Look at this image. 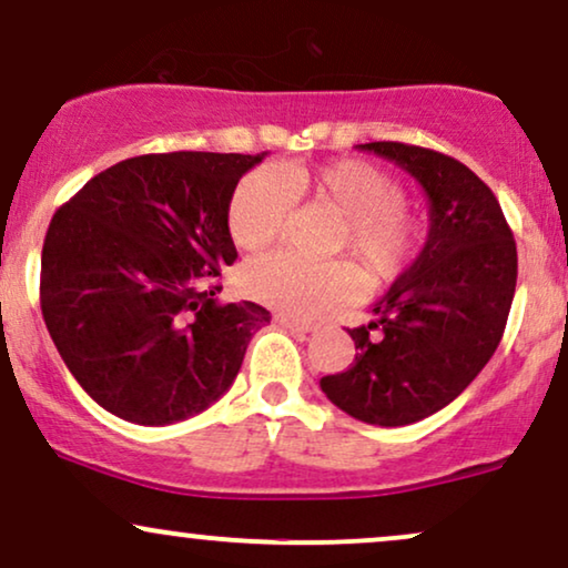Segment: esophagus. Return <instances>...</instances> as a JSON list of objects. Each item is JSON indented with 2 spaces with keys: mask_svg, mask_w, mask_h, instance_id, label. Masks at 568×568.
Instances as JSON below:
<instances>
[{
  "mask_svg": "<svg viewBox=\"0 0 568 568\" xmlns=\"http://www.w3.org/2000/svg\"><path fill=\"white\" fill-rule=\"evenodd\" d=\"M276 324L284 326V329H290V332H297V335H308V332L316 329L313 324L297 322V318H290V316H276Z\"/></svg>",
  "mask_w": 568,
  "mask_h": 568,
  "instance_id": "obj_1",
  "label": "esophagus"
}]
</instances>
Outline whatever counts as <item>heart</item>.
Returning a JSON list of instances; mask_svg holds the SVG:
<instances>
[{
  "label": "heart",
  "instance_id": "b5f03b06",
  "mask_svg": "<svg viewBox=\"0 0 568 568\" xmlns=\"http://www.w3.org/2000/svg\"><path fill=\"white\" fill-rule=\"evenodd\" d=\"M295 199H313L343 215L337 250H351L372 284L396 278L415 255L419 223L404 204V185L364 159H337L318 166L284 164L252 170L229 202V231L242 250H263L282 236ZM348 260L308 263L290 252L255 257L242 273L244 292L292 318H311L358 290Z\"/></svg>",
  "mask_w": 568,
  "mask_h": 568
}]
</instances>
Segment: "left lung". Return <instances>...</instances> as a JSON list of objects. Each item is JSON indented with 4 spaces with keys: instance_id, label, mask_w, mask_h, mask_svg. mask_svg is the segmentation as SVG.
<instances>
[{
    "instance_id": "8db88e82",
    "label": "left lung",
    "mask_w": 568,
    "mask_h": 568,
    "mask_svg": "<svg viewBox=\"0 0 568 568\" xmlns=\"http://www.w3.org/2000/svg\"><path fill=\"white\" fill-rule=\"evenodd\" d=\"M358 149L396 162L423 185L430 229L415 263L372 308L375 322L348 329L356 358L322 377V390L345 415L398 428L455 402L495 356L518 255L497 196L463 162L393 140Z\"/></svg>"
}]
</instances>
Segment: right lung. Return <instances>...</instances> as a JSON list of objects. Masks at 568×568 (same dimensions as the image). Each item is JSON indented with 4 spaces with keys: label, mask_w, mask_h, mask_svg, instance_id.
I'll return each mask as SVG.
<instances>
[{
    "label": "right lung",
    "mask_w": 568,
    "mask_h": 568,
    "mask_svg": "<svg viewBox=\"0 0 568 568\" xmlns=\"http://www.w3.org/2000/svg\"><path fill=\"white\" fill-rule=\"evenodd\" d=\"M265 153H145L87 180L52 215L39 303L77 383L111 415L172 425L215 404L271 322L217 303L236 260L229 202Z\"/></svg>",
    "instance_id": "1"
}]
</instances>
